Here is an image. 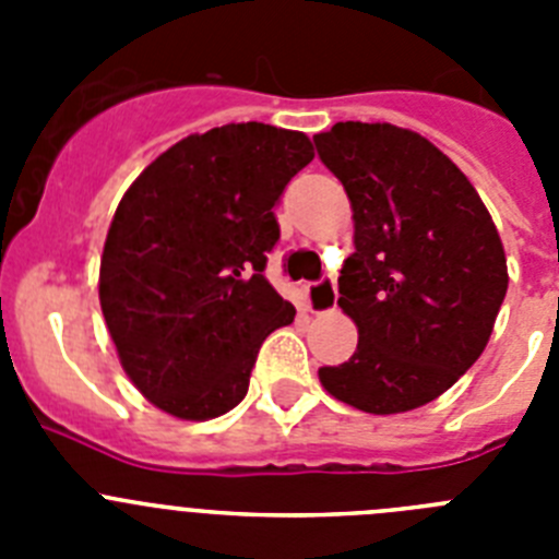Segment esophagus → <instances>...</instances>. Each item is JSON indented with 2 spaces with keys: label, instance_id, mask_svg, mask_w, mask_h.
<instances>
[{
  "label": "esophagus",
  "instance_id": "1",
  "mask_svg": "<svg viewBox=\"0 0 559 559\" xmlns=\"http://www.w3.org/2000/svg\"><path fill=\"white\" fill-rule=\"evenodd\" d=\"M305 294H308V308L313 310V313H328V310H333L335 302H338V288H335L333 276H322L319 283L308 285Z\"/></svg>",
  "mask_w": 559,
  "mask_h": 559
}]
</instances>
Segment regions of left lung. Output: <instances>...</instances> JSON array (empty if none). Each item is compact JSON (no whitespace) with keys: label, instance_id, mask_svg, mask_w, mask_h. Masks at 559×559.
Listing matches in <instances>:
<instances>
[{"label":"left lung","instance_id":"8db88e82","mask_svg":"<svg viewBox=\"0 0 559 559\" xmlns=\"http://www.w3.org/2000/svg\"><path fill=\"white\" fill-rule=\"evenodd\" d=\"M353 204L355 254L338 276L358 349L319 380L369 414L426 406L484 353L507 296L490 212L426 136L389 122H335L313 136Z\"/></svg>","mask_w":559,"mask_h":559}]
</instances>
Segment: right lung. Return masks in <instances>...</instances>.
I'll use <instances>...</instances> for the list:
<instances>
[{"mask_svg":"<svg viewBox=\"0 0 559 559\" xmlns=\"http://www.w3.org/2000/svg\"><path fill=\"white\" fill-rule=\"evenodd\" d=\"M305 133L263 122L176 142L114 212L100 260V308L122 369L179 419L235 408L263 341L294 322L265 263L274 206L310 165Z\"/></svg>","mask_w":559,"mask_h":559,"instance_id":"obj_1","label":"right lung"}]
</instances>
